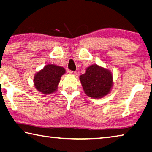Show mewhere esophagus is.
Wrapping results in <instances>:
<instances>
[{"mask_svg": "<svg viewBox=\"0 0 152 152\" xmlns=\"http://www.w3.org/2000/svg\"><path fill=\"white\" fill-rule=\"evenodd\" d=\"M69 73L72 74V75H75L76 74V72H74V71H69Z\"/></svg>", "mask_w": 152, "mask_h": 152, "instance_id": "obj_1", "label": "esophagus"}]
</instances>
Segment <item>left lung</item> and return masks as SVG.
<instances>
[{
    "label": "left lung",
    "mask_w": 152,
    "mask_h": 152,
    "mask_svg": "<svg viewBox=\"0 0 152 152\" xmlns=\"http://www.w3.org/2000/svg\"><path fill=\"white\" fill-rule=\"evenodd\" d=\"M83 90L88 97L99 99L109 94L113 86V77L109 69L94 64L80 76Z\"/></svg>",
    "instance_id": "8db88e82"
}]
</instances>
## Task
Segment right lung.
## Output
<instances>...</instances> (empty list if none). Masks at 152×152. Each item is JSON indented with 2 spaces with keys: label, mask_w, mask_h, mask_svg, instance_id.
<instances>
[{
  "label": "right lung",
  "mask_w": 152,
  "mask_h": 152,
  "mask_svg": "<svg viewBox=\"0 0 152 152\" xmlns=\"http://www.w3.org/2000/svg\"><path fill=\"white\" fill-rule=\"evenodd\" d=\"M66 69L54 64H48L34 77V85L38 91L44 95L54 93L57 91L61 76Z\"/></svg>",
  "instance_id": "add662e5"
}]
</instances>
